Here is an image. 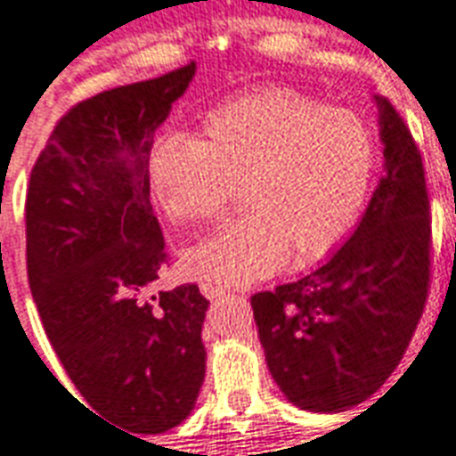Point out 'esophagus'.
<instances>
[{
	"label": "esophagus",
	"instance_id": "34e87169",
	"mask_svg": "<svg viewBox=\"0 0 456 456\" xmlns=\"http://www.w3.org/2000/svg\"><path fill=\"white\" fill-rule=\"evenodd\" d=\"M201 294H204L206 298H218V297H224V291H221V289L211 287V284H201Z\"/></svg>",
	"mask_w": 456,
	"mask_h": 456
}]
</instances>
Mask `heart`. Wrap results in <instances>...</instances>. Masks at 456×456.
<instances>
[{"instance_id": "heart-1", "label": "heart", "mask_w": 456, "mask_h": 456, "mask_svg": "<svg viewBox=\"0 0 456 456\" xmlns=\"http://www.w3.org/2000/svg\"><path fill=\"white\" fill-rule=\"evenodd\" d=\"M377 175V142L347 109L284 87L216 106L199 142L165 138L152 148L151 184L177 224L214 218L242 184L245 214L182 255L191 279L250 287L291 262L323 260L360 225Z\"/></svg>"}]
</instances>
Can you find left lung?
<instances>
[{"label":"left lung","instance_id":"8db88e82","mask_svg":"<svg viewBox=\"0 0 456 456\" xmlns=\"http://www.w3.org/2000/svg\"><path fill=\"white\" fill-rule=\"evenodd\" d=\"M384 177L347 242L298 281L250 298L265 360L304 411L360 405L403 360L430 289V199L413 135L377 96Z\"/></svg>","mask_w":456,"mask_h":456}]
</instances>
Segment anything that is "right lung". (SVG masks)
I'll list each match as a JSON object with an SVG mask.
<instances>
[{
	"instance_id": "obj_1",
	"label": "right lung",
	"mask_w": 456,
	"mask_h": 456,
	"mask_svg": "<svg viewBox=\"0 0 456 456\" xmlns=\"http://www.w3.org/2000/svg\"><path fill=\"white\" fill-rule=\"evenodd\" d=\"M194 72L189 62L72 106L26 194L28 284L53 350L92 411L141 435L182 423L206 374L199 287L145 297L167 262L151 206L152 135Z\"/></svg>"
}]
</instances>
